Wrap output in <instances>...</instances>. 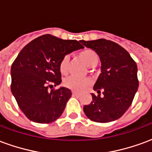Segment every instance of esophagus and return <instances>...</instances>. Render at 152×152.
<instances>
[{"mask_svg":"<svg viewBox=\"0 0 152 152\" xmlns=\"http://www.w3.org/2000/svg\"><path fill=\"white\" fill-rule=\"evenodd\" d=\"M72 94L74 96H78L79 95V94H78V93H76V92H75V91H73L72 92Z\"/></svg>","mask_w":152,"mask_h":152,"instance_id":"1","label":"esophagus"}]
</instances>
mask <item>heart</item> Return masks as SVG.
<instances>
[{"instance_id": "obj_1", "label": "heart", "mask_w": 152, "mask_h": 152, "mask_svg": "<svg viewBox=\"0 0 152 152\" xmlns=\"http://www.w3.org/2000/svg\"><path fill=\"white\" fill-rule=\"evenodd\" d=\"M79 57L85 62L86 65L89 67L94 66L99 61V55L95 51L91 49H85L78 53ZM58 69L61 74L65 75L68 71V58L67 56H63L60 60L58 64ZM90 85V80L89 79H80L74 76L68 77L63 81V86L68 89L81 92L88 88Z\"/></svg>"}]
</instances>
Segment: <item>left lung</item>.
<instances>
[{
	"instance_id": "obj_1",
	"label": "left lung",
	"mask_w": 152,
	"mask_h": 152,
	"mask_svg": "<svg viewBox=\"0 0 152 152\" xmlns=\"http://www.w3.org/2000/svg\"><path fill=\"white\" fill-rule=\"evenodd\" d=\"M80 42L98 53L102 64L101 74L94 86L99 94H92V102L84 106V112L89 120L99 123L115 121L130 107L137 92V64L123 47L112 40Z\"/></svg>"
}]
</instances>
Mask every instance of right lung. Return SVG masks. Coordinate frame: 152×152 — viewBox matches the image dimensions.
<instances>
[{
	"mask_svg": "<svg viewBox=\"0 0 152 152\" xmlns=\"http://www.w3.org/2000/svg\"><path fill=\"white\" fill-rule=\"evenodd\" d=\"M84 48L76 40L40 36L19 52L11 66V91L19 108L30 121L49 124L63 114L72 91L61 87V58Z\"/></svg>",
	"mask_w": 152,
	"mask_h": 152,
	"instance_id": "obj_1",
	"label": "right lung"
}]
</instances>
